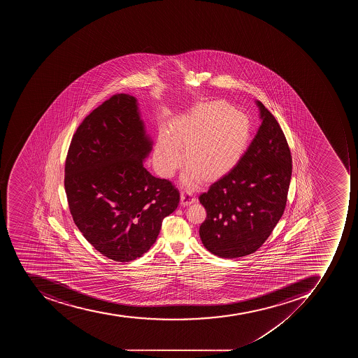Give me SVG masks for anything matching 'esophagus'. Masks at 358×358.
Segmentation results:
<instances>
[{"label":"esophagus","instance_id":"esophagus-1","mask_svg":"<svg viewBox=\"0 0 358 358\" xmlns=\"http://www.w3.org/2000/svg\"><path fill=\"white\" fill-rule=\"evenodd\" d=\"M194 201H196V198L194 197V194H192V192H185L181 194L180 203L183 207H185V206L192 205Z\"/></svg>","mask_w":358,"mask_h":358}]
</instances>
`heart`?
Instances as JSON below:
<instances>
[{
	"label": "heart",
	"instance_id": "obj_1",
	"mask_svg": "<svg viewBox=\"0 0 358 358\" xmlns=\"http://www.w3.org/2000/svg\"><path fill=\"white\" fill-rule=\"evenodd\" d=\"M250 121L226 101L200 103L172 122L155 144L153 164L159 175H175L186 157L181 181L196 187L226 175L240 160L250 140ZM185 155H182V151Z\"/></svg>",
	"mask_w": 358,
	"mask_h": 358
}]
</instances>
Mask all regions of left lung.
<instances>
[{"label": "left lung", "instance_id": "obj_1", "mask_svg": "<svg viewBox=\"0 0 358 358\" xmlns=\"http://www.w3.org/2000/svg\"><path fill=\"white\" fill-rule=\"evenodd\" d=\"M261 125L227 175L200 194L207 211L200 238L210 253L236 259L257 251L283 215L292 158L283 131L259 101Z\"/></svg>", "mask_w": 358, "mask_h": 358}]
</instances>
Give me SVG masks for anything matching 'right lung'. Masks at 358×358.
Returning a JSON list of instances; mask_svg holds the SVG:
<instances>
[{"label":"right lung","instance_id":"1","mask_svg":"<svg viewBox=\"0 0 358 358\" xmlns=\"http://www.w3.org/2000/svg\"><path fill=\"white\" fill-rule=\"evenodd\" d=\"M152 144L138 99L117 94L85 117L68 150L65 190L73 222L115 262L149 251L180 200L169 180L144 168Z\"/></svg>","mask_w":358,"mask_h":358}]
</instances>
